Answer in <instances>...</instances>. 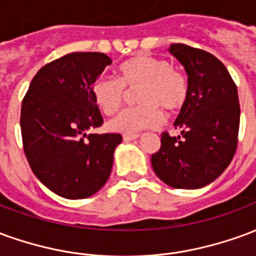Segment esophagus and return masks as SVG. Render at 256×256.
<instances>
[{
    "label": "esophagus",
    "instance_id": "1",
    "mask_svg": "<svg viewBox=\"0 0 256 256\" xmlns=\"http://www.w3.org/2000/svg\"><path fill=\"white\" fill-rule=\"evenodd\" d=\"M140 137V134H124L123 136V141H133Z\"/></svg>",
    "mask_w": 256,
    "mask_h": 256
}]
</instances>
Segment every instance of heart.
Listing matches in <instances>:
<instances>
[{
	"mask_svg": "<svg viewBox=\"0 0 256 256\" xmlns=\"http://www.w3.org/2000/svg\"><path fill=\"white\" fill-rule=\"evenodd\" d=\"M136 92V108L123 110L106 123L110 132L136 134L159 126L162 111L176 114L188 100V80L167 60L138 54L118 67V79L100 76L92 84L90 94L102 114L112 115L122 104L124 90Z\"/></svg>",
	"mask_w": 256,
	"mask_h": 256,
	"instance_id": "1",
	"label": "heart"
}]
</instances>
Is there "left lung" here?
I'll return each mask as SVG.
<instances>
[{"label": "left lung", "mask_w": 256, "mask_h": 256, "mask_svg": "<svg viewBox=\"0 0 256 256\" xmlns=\"http://www.w3.org/2000/svg\"><path fill=\"white\" fill-rule=\"evenodd\" d=\"M168 52L186 71L189 94L174 122L181 134L162 133L160 150L150 163L156 176L172 188H203L225 172L236 152L237 88L211 53L184 44H172Z\"/></svg>", "instance_id": "obj_1"}]
</instances>
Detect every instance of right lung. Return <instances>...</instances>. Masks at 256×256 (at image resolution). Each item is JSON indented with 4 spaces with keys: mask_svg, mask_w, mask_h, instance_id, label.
<instances>
[{
    "mask_svg": "<svg viewBox=\"0 0 256 256\" xmlns=\"http://www.w3.org/2000/svg\"><path fill=\"white\" fill-rule=\"evenodd\" d=\"M111 63L104 53H68L36 72L22 102L27 162L36 177L64 198L98 192L122 142L120 134H88L102 123L90 88Z\"/></svg>",
    "mask_w": 256,
    "mask_h": 256,
    "instance_id": "obj_1",
    "label": "right lung"
}]
</instances>
